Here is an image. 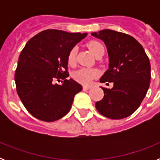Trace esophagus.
Instances as JSON below:
<instances>
[{
  "label": "esophagus",
  "mask_w": 160,
  "mask_h": 160,
  "mask_svg": "<svg viewBox=\"0 0 160 160\" xmlns=\"http://www.w3.org/2000/svg\"><path fill=\"white\" fill-rule=\"evenodd\" d=\"M82 89H83V90H84V91H87V90H90V87H88V86H83Z\"/></svg>",
  "instance_id": "esophagus-1"
}]
</instances>
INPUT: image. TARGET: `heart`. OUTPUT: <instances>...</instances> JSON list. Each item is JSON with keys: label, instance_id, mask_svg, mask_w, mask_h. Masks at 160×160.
I'll use <instances>...</instances> for the list:
<instances>
[{"label": "heart", "instance_id": "heart-1", "mask_svg": "<svg viewBox=\"0 0 160 160\" xmlns=\"http://www.w3.org/2000/svg\"><path fill=\"white\" fill-rule=\"evenodd\" d=\"M88 47L94 56H96L101 50L104 49V46L97 41H91V42H89ZM77 52L78 47L73 46L70 49L69 53H68L67 62L71 66L75 63ZM98 70H96V69L82 67L73 72L72 77L78 82L82 83L83 85H89L90 83L92 82V81L95 78L98 77Z\"/></svg>", "mask_w": 160, "mask_h": 160}]
</instances>
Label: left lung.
<instances>
[{
    "label": "left lung",
    "mask_w": 160,
    "mask_h": 160,
    "mask_svg": "<svg viewBox=\"0 0 160 160\" xmlns=\"http://www.w3.org/2000/svg\"><path fill=\"white\" fill-rule=\"evenodd\" d=\"M91 35L105 43L108 53L109 69L100 82L114 83L111 89L102 87L104 97L95 103L96 109L111 119L127 118L138 108L149 88V58L139 42L130 35L111 29Z\"/></svg>",
    "instance_id": "obj_1"
}]
</instances>
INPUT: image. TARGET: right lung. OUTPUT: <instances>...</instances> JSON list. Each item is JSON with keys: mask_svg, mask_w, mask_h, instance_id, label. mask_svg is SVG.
Here are the masks:
<instances>
[{"mask_svg": "<svg viewBox=\"0 0 160 160\" xmlns=\"http://www.w3.org/2000/svg\"><path fill=\"white\" fill-rule=\"evenodd\" d=\"M87 35L46 29L26 43L18 59L15 82L18 96L32 116L53 122L70 111L74 96L82 87L73 79H66L69 76L67 56ZM56 78L64 82L55 84Z\"/></svg>", "mask_w": 160, "mask_h": 160, "instance_id": "right-lung-1", "label": "right lung"}]
</instances>
